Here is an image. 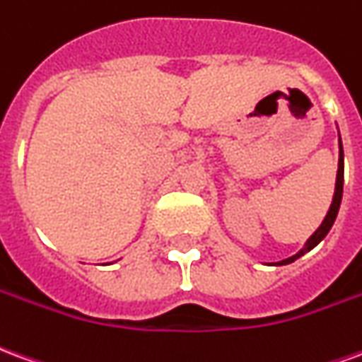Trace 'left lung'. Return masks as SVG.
Masks as SVG:
<instances>
[{"mask_svg": "<svg viewBox=\"0 0 362 362\" xmlns=\"http://www.w3.org/2000/svg\"><path fill=\"white\" fill-rule=\"evenodd\" d=\"M341 197H343V145H341V137H339V163H337V176H335V192H334V199H332V205L327 209L326 217L322 221V225L316 228V233L304 243V246L300 250L296 252L295 256H291L287 259H281V262H275L273 266H287V264H293L295 259H298L300 256H304L306 252H310L314 246H318L326 235L329 233V228L334 227L335 217H337V211H339V205H341Z\"/></svg>", "mask_w": 362, "mask_h": 362, "instance_id": "left-lung-1", "label": "left lung"}]
</instances>
